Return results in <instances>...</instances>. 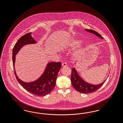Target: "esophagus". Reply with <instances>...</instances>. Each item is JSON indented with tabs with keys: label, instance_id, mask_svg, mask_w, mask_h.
Segmentation results:
<instances>
[{
	"label": "esophagus",
	"instance_id": "esophagus-1",
	"mask_svg": "<svg viewBox=\"0 0 123 123\" xmlns=\"http://www.w3.org/2000/svg\"><path fill=\"white\" fill-rule=\"evenodd\" d=\"M67 65V64H66V63H65V62L63 63L62 64V66L63 67H66Z\"/></svg>",
	"mask_w": 123,
	"mask_h": 123
}]
</instances>
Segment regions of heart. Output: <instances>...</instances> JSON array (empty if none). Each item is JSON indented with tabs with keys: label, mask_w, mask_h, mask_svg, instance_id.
<instances>
[{
	"label": "heart",
	"mask_w": 123,
	"mask_h": 123,
	"mask_svg": "<svg viewBox=\"0 0 123 123\" xmlns=\"http://www.w3.org/2000/svg\"><path fill=\"white\" fill-rule=\"evenodd\" d=\"M80 43V41L79 40H72L70 41V42L68 44L67 46L68 47H74L78 45L79 43ZM80 50H77L75 52V55L76 56H77L79 55L80 53Z\"/></svg>",
	"instance_id": "1"
}]
</instances>
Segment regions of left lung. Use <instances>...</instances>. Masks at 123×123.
Returning a JSON list of instances; mask_svg holds the SVG:
<instances>
[{
  "mask_svg": "<svg viewBox=\"0 0 123 123\" xmlns=\"http://www.w3.org/2000/svg\"><path fill=\"white\" fill-rule=\"evenodd\" d=\"M85 31L92 33L94 35L97 36L101 39H103L101 35L95 31L91 29H85ZM105 80L99 84L93 85L83 80L80 76L75 68H73L71 70V82L72 86L74 88L80 93L84 94H88L96 91L98 89L100 88L105 82Z\"/></svg>",
  "mask_w": 123,
  "mask_h": 123,
  "instance_id": "1",
  "label": "left lung"
}]
</instances>
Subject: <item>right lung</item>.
Returning a JSON list of instances; mask_svg holds the SVG:
<instances>
[{"label":"right lung","mask_w":123,"mask_h":123,"mask_svg":"<svg viewBox=\"0 0 123 123\" xmlns=\"http://www.w3.org/2000/svg\"><path fill=\"white\" fill-rule=\"evenodd\" d=\"M31 32L21 37L16 43L12 51V61L15 70L16 55L24 46L36 44V41L31 36ZM61 62H50L47 64L43 73L38 79L33 82H26L20 80L14 70L15 76L20 84L31 94L38 96H43L49 94L55 86L58 74L61 67Z\"/></svg>","instance_id":"obj_1"}]
</instances>
